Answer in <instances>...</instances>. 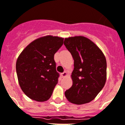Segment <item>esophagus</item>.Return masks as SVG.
<instances>
[{"mask_svg":"<svg viewBox=\"0 0 125 125\" xmlns=\"http://www.w3.org/2000/svg\"><path fill=\"white\" fill-rule=\"evenodd\" d=\"M67 74H68V73L65 71V72H63V73H62V74H61V76H62V77H66L67 75Z\"/></svg>","mask_w":125,"mask_h":125,"instance_id":"34e87169","label":"esophagus"}]
</instances>
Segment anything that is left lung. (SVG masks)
<instances>
[{
	"label": "left lung",
	"instance_id": "1",
	"mask_svg": "<svg viewBox=\"0 0 125 125\" xmlns=\"http://www.w3.org/2000/svg\"><path fill=\"white\" fill-rule=\"evenodd\" d=\"M64 45L74 58L72 86L65 95L70 102L81 105L88 103L97 96L107 79V62L103 52L86 37L65 39Z\"/></svg>",
	"mask_w": 125,
	"mask_h": 125
}]
</instances>
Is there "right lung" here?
Listing matches in <instances>:
<instances>
[{
	"mask_svg": "<svg viewBox=\"0 0 125 125\" xmlns=\"http://www.w3.org/2000/svg\"><path fill=\"white\" fill-rule=\"evenodd\" d=\"M62 37L46 35L34 40L22 51L16 69L21 89L32 100L44 102L58 83L54 55L63 45Z\"/></svg>",
	"mask_w": 125,
	"mask_h": 125,
	"instance_id": "right-lung-1",
	"label": "right lung"
}]
</instances>
